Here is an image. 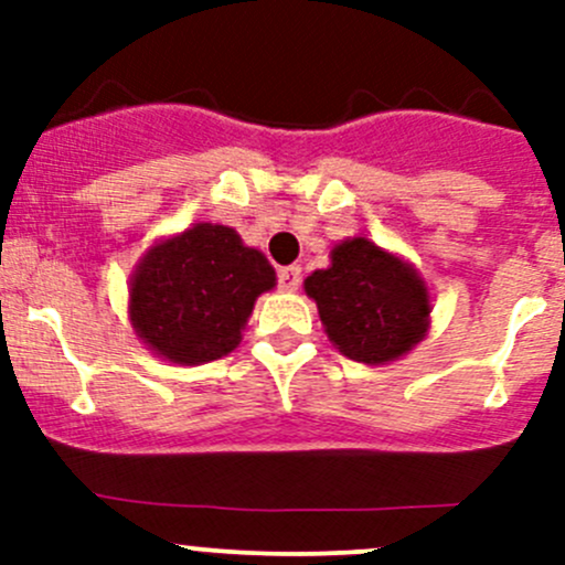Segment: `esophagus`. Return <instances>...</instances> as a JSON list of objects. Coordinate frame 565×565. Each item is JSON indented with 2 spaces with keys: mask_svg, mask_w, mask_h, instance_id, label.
<instances>
[{
  "mask_svg": "<svg viewBox=\"0 0 565 565\" xmlns=\"http://www.w3.org/2000/svg\"><path fill=\"white\" fill-rule=\"evenodd\" d=\"M278 287L284 292H295L300 287V267L289 265V267H278Z\"/></svg>",
  "mask_w": 565,
  "mask_h": 565,
  "instance_id": "1",
  "label": "esophagus"
}]
</instances>
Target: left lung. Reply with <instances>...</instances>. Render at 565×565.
<instances>
[{"label": "left lung", "instance_id": "obj_1", "mask_svg": "<svg viewBox=\"0 0 565 565\" xmlns=\"http://www.w3.org/2000/svg\"><path fill=\"white\" fill-rule=\"evenodd\" d=\"M306 292L330 341L358 363L396 361L429 328V295L418 273L366 237L335 246L328 270L306 278Z\"/></svg>", "mask_w": 565, "mask_h": 565}]
</instances>
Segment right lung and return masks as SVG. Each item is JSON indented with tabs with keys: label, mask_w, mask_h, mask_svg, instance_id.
<instances>
[{
	"label": "right lung",
	"mask_w": 565,
	"mask_h": 565,
	"mask_svg": "<svg viewBox=\"0 0 565 565\" xmlns=\"http://www.w3.org/2000/svg\"><path fill=\"white\" fill-rule=\"evenodd\" d=\"M276 287L270 262L230 226L196 224L141 259L130 281L136 333L172 363L224 358L262 292Z\"/></svg>",
	"instance_id": "1"
}]
</instances>
